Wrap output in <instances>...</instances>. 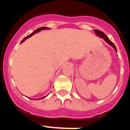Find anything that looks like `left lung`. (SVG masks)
<instances>
[{"label": "left lung", "mask_w": 130, "mask_h": 130, "mask_svg": "<svg viewBox=\"0 0 130 130\" xmlns=\"http://www.w3.org/2000/svg\"><path fill=\"white\" fill-rule=\"evenodd\" d=\"M94 30V32H96V34L98 36H99V37L102 38L104 39V40H105V42H107V43H108V44H109L111 46H112V47L114 48V49L115 50V51L117 52V48H116L115 45V44L113 43H112V42H111V40H109V39L108 38V37L105 34V33L103 32H102V31L99 30Z\"/></svg>", "instance_id": "8db88e82"}]
</instances>
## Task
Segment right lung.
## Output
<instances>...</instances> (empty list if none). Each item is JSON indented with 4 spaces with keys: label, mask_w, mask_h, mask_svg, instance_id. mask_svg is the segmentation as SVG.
<instances>
[{
    "label": "right lung",
    "mask_w": 130,
    "mask_h": 130,
    "mask_svg": "<svg viewBox=\"0 0 130 130\" xmlns=\"http://www.w3.org/2000/svg\"><path fill=\"white\" fill-rule=\"evenodd\" d=\"M46 29H49V28H48V27H40V28H38V29L35 30H34L32 33H31L30 34H29V35H28V36H26V37H25V38H24L23 40L22 41H21V43H23V42L24 41H25V40H26V39H27V38H30V36H32V35H34V34H36V33H38V32H40V31L42 30H46ZM46 96H44V97H42V98H39V99H38V100L43 99V98H45V97H46ZM31 100H33V99H32V98H31Z\"/></svg>",
    "instance_id": "1"
}]
</instances>
